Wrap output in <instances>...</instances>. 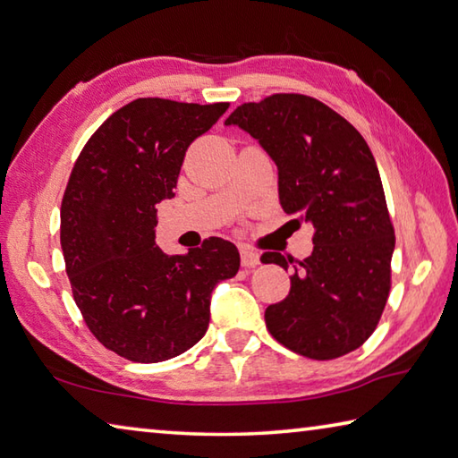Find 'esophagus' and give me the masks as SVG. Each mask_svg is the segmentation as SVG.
Listing matches in <instances>:
<instances>
[{
	"label": "esophagus",
	"mask_w": 458,
	"mask_h": 458,
	"mask_svg": "<svg viewBox=\"0 0 458 458\" xmlns=\"http://www.w3.org/2000/svg\"><path fill=\"white\" fill-rule=\"evenodd\" d=\"M259 263H261V259H259V253H255L253 249H247V247L241 249V265L257 267Z\"/></svg>",
	"instance_id": "34e87169"
}]
</instances>
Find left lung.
Wrapping results in <instances>:
<instances>
[{
    "instance_id": "obj_1",
    "label": "left lung",
    "mask_w": 458,
    "mask_h": 458,
    "mask_svg": "<svg viewBox=\"0 0 458 458\" xmlns=\"http://www.w3.org/2000/svg\"><path fill=\"white\" fill-rule=\"evenodd\" d=\"M261 143L279 169L284 213L313 225V253L291 291L265 310L269 333L299 355L329 360L359 349L391 291L394 229L377 163L347 119L315 98L275 93L225 119ZM287 269L293 259L263 253Z\"/></svg>"
}]
</instances>
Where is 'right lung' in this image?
Wrapping results in <instances>:
<instances>
[{
    "label": "right lung",
    "instance_id": "right-lung-1",
    "mask_svg": "<svg viewBox=\"0 0 458 458\" xmlns=\"http://www.w3.org/2000/svg\"><path fill=\"white\" fill-rule=\"evenodd\" d=\"M229 103L141 98L99 125L69 175L62 249L73 299L103 347L135 363L174 359L205 335L215 284L235 277L237 247L205 239L187 255L155 245L185 151Z\"/></svg>",
    "mask_w": 458,
    "mask_h": 458
}]
</instances>
